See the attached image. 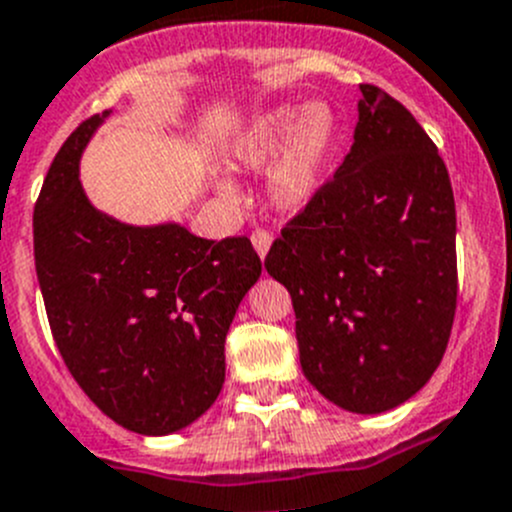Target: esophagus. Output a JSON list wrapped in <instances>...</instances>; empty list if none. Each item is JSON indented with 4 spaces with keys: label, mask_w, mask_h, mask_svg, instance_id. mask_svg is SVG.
Listing matches in <instances>:
<instances>
[{
    "label": "esophagus",
    "mask_w": 512,
    "mask_h": 512,
    "mask_svg": "<svg viewBox=\"0 0 512 512\" xmlns=\"http://www.w3.org/2000/svg\"><path fill=\"white\" fill-rule=\"evenodd\" d=\"M251 243H253V248H256V253H259L261 259H264L266 253H269V248H271V233L269 231H253L251 233Z\"/></svg>",
    "instance_id": "esophagus-1"
}]
</instances>
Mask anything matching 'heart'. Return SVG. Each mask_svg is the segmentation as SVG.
<instances>
[{
  "label": "heart",
  "instance_id": "1",
  "mask_svg": "<svg viewBox=\"0 0 512 512\" xmlns=\"http://www.w3.org/2000/svg\"><path fill=\"white\" fill-rule=\"evenodd\" d=\"M337 118L326 105H284L253 120L233 145L236 165L266 173L281 154L269 178V198L279 211L296 213L316 196L337 148ZM233 196L228 180L218 183Z\"/></svg>",
  "mask_w": 512,
  "mask_h": 512
}]
</instances>
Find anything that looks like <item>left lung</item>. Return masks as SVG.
<instances>
[{
    "label": "left lung",
    "mask_w": 512,
    "mask_h": 512,
    "mask_svg": "<svg viewBox=\"0 0 512 512\" xmlns=\"http://www.w3.org/2000/svg\"><path fill=\"white\" fill-rule=\"evenodd\" d=\"M359 90L352 150L264 266L291 294L304 377L342 410L377 415L420 392L450 342L455 198L410 110Z\"/></svg>",
    "instance_id": "left-lung-1"
}]
</instances>
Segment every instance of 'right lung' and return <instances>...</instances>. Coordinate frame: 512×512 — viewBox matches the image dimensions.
<instances>
[{
    "mask_svg": "<svg viewBox=\"0 0 512 512\" xmlns=\"http://www.w3.org/2000/svg\"><path fill=\"white\" fill-rule=\"evenodd\" d=\"M107 115L77 125L47 170L34 203V269L82 392L125 430L168 435L216 402L228 326L261 259L246 236L135 228L92 208L77 163Z\"/></svg>",
    "mask_w": 512,
    "mask_h": 512,
    "instance_id": "add662e5",
    "label": "right lung"
}]
</instances>
